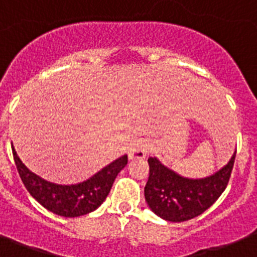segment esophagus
<instances>
[{"instance_id":"esophagus-1","label":"esophagus","mask_w":257,"mask_h":257,"mask_svg":"<svg viewBox=\"0 0 257 257\" xmlns=\"http://www.w3.org/2000/svg\"><path fill=\"white\" fill-rule=\"evenodd\" d=\"M151 151V144L147 141H139L137 143H134L133 147L128 151V158L130 159H142L146 158L148 152Z\"/></svg>"}]
</instances>
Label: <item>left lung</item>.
<instances>
[{
	"label": "left lung",
	"instance_id": "obj_1",
	"mask_svg": "<svg viewBox=\"0 0 257 257\" xmlns=\"http://www.w3.org/2000/svg\"><path fill=\"white\" fill-rule=\"evenodd\" d=\"M235 155L226 165L202 179H190L163 164L158 158L148 159L150 176L144 197L158 217L169 222H185L206 211L224 192L234 167Z\"/></svg>",
	"mask_w": 257,
	"mask_h": 257
}]
</instances>
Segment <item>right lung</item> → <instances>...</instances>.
<instances>
[{"label":"right lung","mask_w":257,"mask_h":257,"mask_svg":"<svg viewBox=\"0 0 257 257\" xmlns=\"http://www.w3.org/2000/svg\"><path fill=\"white\" fill-rule=\"evenodd\" d=\"M12 147L18 173L30 194L44 209L65 218L81 217L98 209L110 193L116 175L127 165V155H123L89 179L63 185L42 179L30 171L19 159L14 146Z\"/></svg>","instance_id":"obj_1"}]
</instances>
